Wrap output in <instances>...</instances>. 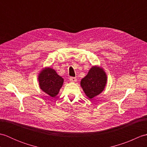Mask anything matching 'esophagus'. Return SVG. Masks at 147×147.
<instances>
[{"label": "esophagus", "mask_w": 147, "mask_h": 147, "mask_svg": "<svg viewBox=\"0 0 147 147\" xmlns=\"http://www.w3.org/2000/svg\"><path fill=\"white\" fill-rule=\"evenodd\" d=\"M69 80H70V82H76L77 79H76V78H75V77H70Z\"/></svg>", "instance_id": "obj_1"}]
</instances>
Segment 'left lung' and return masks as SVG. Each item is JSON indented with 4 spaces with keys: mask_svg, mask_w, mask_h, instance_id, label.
<instances>
[{
    "mask_svg": "<svg viewBox=\"0 0 147 147\" xmlns=\"http://www.w3.org/2000/svg\"><path fill=\"white\" fill-rule=\"evenodd\" d=\"M107 76L102 68L98 67H92L87 75L81 81L83 91L86 95L90 98L99 95L104 90Z\"/></svg>",
    "mask_w": 147,
    "mask_h": 147,
    "instance_id": "left-lung-1",
    "label": "left lung"
}]
</instances>
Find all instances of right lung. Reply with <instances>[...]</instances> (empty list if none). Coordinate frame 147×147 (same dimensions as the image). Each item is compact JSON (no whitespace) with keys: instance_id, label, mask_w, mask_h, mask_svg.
Masks as SVG:
<instances>
[{"instance_id":"add662e5","label":"right lung","mask_w":147,"mask_h":147,"mask_svg":"<svg viewBox=\"0 0 147 147\" xmlns=\"http://www.w3.org/2000/svg\"><path fill=\"white\" fill-rule=\"evenodd\" d=\"M38 80L40 88L52 97L58 94L64 82L63 78L51 68L43 69L39 74Z\"/></svg>"}]
</instances>
